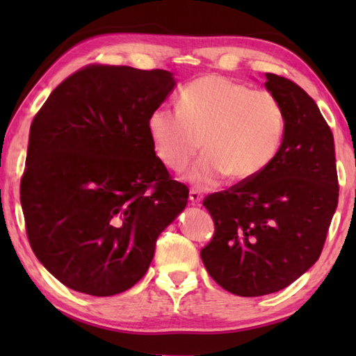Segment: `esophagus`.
<instances>
[{
  "instance_id": "obj_1",
  "label": "esophagus",
  "mask_w": 356,
  "mask_h": 356,
  "mask_svg": "<svg viewBox=\"0 0 356 356\" xmlns=\"http://www.w3.org/2000/svg\"><path fill=\"white\" fill-rule=\"evenodd\" d=\"M202 199H203V194L199 190H195V188H191V190H190V200H191L193 205H200Z\"/></svg>"
}]
</instances>
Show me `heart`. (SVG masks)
Listing matches in <instances>:
<instances>
[{"instance_id":"obj_1","label":"heart","mask_w":356,"mask_h":356,"mask_svg":"<svg viewBox=\"0 0 356 356\" xmlns=\"http://www.w3.org/2000/svg\"><path fill=\"white\" fill-rule=\"evenodd\" d=\"M148 133L159 159L184 171L199 153L190 179L213 186L228 176L251 180L277 157L286 133V113L275 95L252 90L220 74H203L180 90L179 105L157 104Z\"/></svg>"}]
</instances>
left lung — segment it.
<instances>
[{
  "label": "left lung",
  "mask_w": 356,
  "mask_h": 356,
  "mask_svg": "<svg viewBox=\"0 0 356 356\" xmlns=\"http://www.w3.org/2000/svg\"><path fill=\"white\" fill-rule=\"evenodd\" d=\"M286 133L277 157L251 180L203 199L214 236L202 248L225 291L260 297L284 289L318 260L338 205L334 134L315 101L291 79L266 73Z\"/></svg>",
  "instance_id": "left-lung-1"
}]
</instances>
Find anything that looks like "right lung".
<instances>
[{
	"instance_id": "add662e5",
	"label": "right lung",
	"mask_w": 356,
	"mask_h": 356,
	"mask_svg": "<svg viewBox=\"0 0 356 356\" xmlns=\"http://www.w3.org/2000/svg\"><path fill=\"white\" fill-rule=\"evenodd\" d=\"M172 73L90 64L64 79L30 125L19 197L36 259L73 291L110 297L145 275L188 186L156 156L148 115Z\"/></svg>"
}]
</instances>
